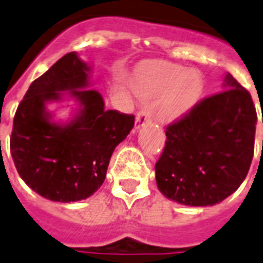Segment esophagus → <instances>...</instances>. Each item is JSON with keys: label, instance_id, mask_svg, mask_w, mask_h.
Listing matches in <instances>:
<instances>
[{"label": "esophagus", "instance_id": "34e87169", "mask_svg": "<svg viewBox=\"0 0 263 263\" xmlns=\"http://www.w3.org/2000/svg\"><path fill=\"white\" fill-rule=\"evenodd\" d=\"M151 121V114L149 111L146 108L141 109L140 112L137 114V117H136V129H140L142 126L148 123Z\"/></svg>", "mask_w": 263, "mask_h": 263}]
</instances>
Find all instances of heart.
<instances>
[{
	"label": "heart",
	"mask_w": 263,
	"mask_h": 263,
	"mask_svg": "<svg viewBox=\"0 0 263 263\" xmlns=\"http://www.w3.org/2000/svg\"><path fill=\"white\" fill-rule=\"evenodd\" d=\"M134 91L142 100L155 101V115L163 122L184 118L200 100L204 81L199 71L180 64L152 62L142 64L134 78Z\"/></svg>",
	"instance_id": "heart-1"
}]
</instances>
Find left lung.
Listing matches in <instances>:
<instances>
[{
    "label": "left lung",
    "instance_id": "8db88e82",
    "mask_svg": "<svg viewBox=\"0 0 263 263\" xmlns=\"http://www.w3.org/2000/svg\"><path fill=\"white\" fill-rule=\"evenodd\" d=\"M223 86L166 127L167 140L155 164L156 184L180 204H217L239 188L251 166L255 105L231 74Z\"/></svg>",
    "mask_w": 263,
    "mask_h": 263
}]
</instances>
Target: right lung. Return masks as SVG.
Listing matches in <instances>:
<instances>
[{
    "label": "right lung",
    "mask_w": 263,
    "mask_h": 263,
    "mask_svg": "<svg viewBox=\"0 0 263 263\" xmlns=\"http://www.w3.org/2000/svg\"><path fill=\"white\" fill-rule=\"evenodd\" d=\"M90 67L67 53L30 85L13 119L11 154L26 184L49 200L70 203L103 185L115 146L127 137L134 117L105 109L89 86ZM67 91V93L64 91ZM74 98L80 108L68 124H56L46 104Z\"/></svg>",
    "instance_id": "1"
}]
</instances>
